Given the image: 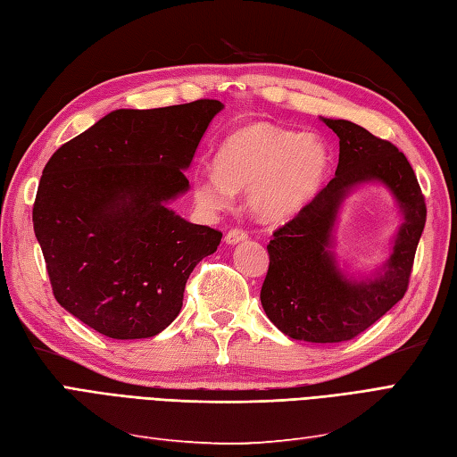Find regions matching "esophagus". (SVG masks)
<instances>
[{"label": "esophagus", "mask_w": 457, "mask_h": 457, "mask_svg": "<svg viewBox=\"0 0 457 457\" xmlns=\"http://www.w3.org/2000/svg\"><path fill=\"white\" fill-rule=\"evenodd\" d=\"M248 238V235L244 230H240V228H232V230H228L227 235H225V242L227 244H238V242H242V240H246Z\"/></svg>", "instance_id": "1"}]
</instances>
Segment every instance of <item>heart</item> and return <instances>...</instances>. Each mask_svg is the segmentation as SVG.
<instances>
[{
    "label": "heart",
    "instance_id": "b5f03b06",
    "mask_svg": "<svg viewBox=\"0 0 457 457\" xmlns=\"http://www.w3.org/2000/svg\"><path fill=\"white\" fill-rule=\"evenodd\" d=\"M329 151L316 136L271 124L244 126L215 153V170L194 178V195L207 209L225 205L235 190H246L252 213L281 222L312 202L329 172Z\"/></svg>",
    "mask_w": 457,
    "mask_h": 457
}]
</instances>
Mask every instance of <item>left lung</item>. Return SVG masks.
Wrapping results in <instances>:
<instances>
[{
	"mask_svg": "<svg viewBox=\"0 0 457 457\" xmlns=\"http://www.w3.org/2000/svg\"><path fill=\"white\" fill-rule=\"evenodd\" d=\"M339 137L336 178L267 244L270 270L262 306L277 329L308 343L357 337L403 298L427 220L425 197L405 154L349 120L321 118ZM362 183H382L404 217L393 253L372 278L345 274L332 252V230L346 195Z\"/></svg>",
	"mask_w": 457,
	"mask_h": 457,
	"instance_id": "8db88e82",
	"label": "left lung"
}]
</instances>
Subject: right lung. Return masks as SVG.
Instances as JSON below:
<instances>
[{"instance_id":"obj_1","label":"right lung","mask_w":457,"mask_h":457,"mask_svg":"<svg viewBox=\"0 0 457 457\" xmlns=\"http://www.w3.org/2000/svg\"><path fill=\"white\" fill-rule=\"evenodd\" d=\"M219 100L120 108L44 166L32 225L52 291L112 339L154 337L180 314L186 281L222 238L169 207L190 190L199 141Z\"/></svg>"}]
</instances>
